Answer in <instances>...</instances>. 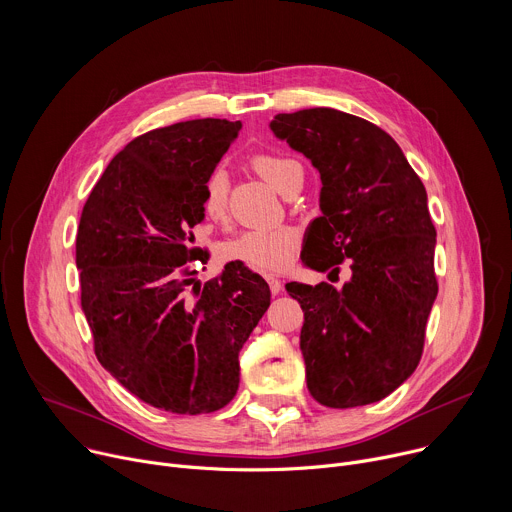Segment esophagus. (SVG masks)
<instances>
[{
	"instance_id": "34e87169",
	"label": "esophagus",
	"mask_w": 512,
	"mask_h": 512,
	"mask_svg": "<svg viewBox=\"0 0 512 512\" xmlns=\"http://www.w3.org/2000/svg\"><path fill=\"white\" fill-rule=\"evenodd\" d=\"M267 283H269V289H271V294H273V296L281 294V289H283V283H281L279 279H275V277H267Z\"/></svg>"
}]
</instances>
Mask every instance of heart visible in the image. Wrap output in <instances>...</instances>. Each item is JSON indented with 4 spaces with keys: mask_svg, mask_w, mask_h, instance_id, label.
<instances>
[{
    "mask_svg": "<svg viewBox=\"0 0 512 512\" xmlns=\"http://www.w3.org/2000/svg\"><path fill=\"white\" fill-rule=\"evenodd\" d=\"M253 168L261 178H265L281 194L287 192L296 178L304 176L302 164L289 156L279 154H257L253 158ZM229 206V178L223 168H214L206 182L202 194V210L212 221H223ZM298 251V233L291 227L273 229H249L223 245V257L227 261L241 263L249 269L261 273H281Z\"/></svg>",
    "mask_w": 512,
    "mask_h": 512,
    "instance_id": "b5f03b06",
    "label": "heart"
}]
</instances>
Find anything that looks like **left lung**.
<instances>
[{
    "label": "left lung",
    "instance_id": "8db88e82",
    "mask_svg": "<svg viewBox=\"0 0 512 512\" xmlns=\"http://www.w3.org/2000/svg\"><path fill=\"white\" fill-rule=\"evenodd\" d=\"M269 127L322 180V216L308 227L302 261L328 277L350 265L340 289L285 285L304 310L308 389L332 409L377 403L417 369L437 296L425 186L397 141L367 119L314 107L279 113Z\"/></svg>",
    "mask_w": 512,
    "mask_h": 512
}]
</instances>
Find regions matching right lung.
I'll return each mask as SVG.
<instances>
[{
	"instance_id": "right-lung-1",
	"label": "right lung",
	"mask_w": 512,
	"mask_h": 512,
	"mask_svg": "<svg viewBox=\"0 0 512 512\" xmlns=\"http://www.w3.org/2000/svg\"><path fill=\"white\" fill-rule=\"evenodd\" d=\"M241 127L208 117L135 137L81 214L77 269L95 354L131 395L178 415L233 401L239 352L271 304L267 281L241 263L194 298L188 289L204 182Z\"/></svg>"
}]
</instances>
